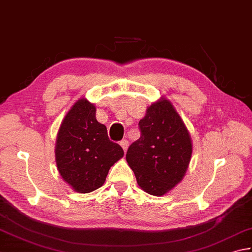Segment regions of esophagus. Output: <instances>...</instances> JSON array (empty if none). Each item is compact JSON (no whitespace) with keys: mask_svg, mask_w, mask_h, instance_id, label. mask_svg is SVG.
<instances>
[{"mask_svg":"<svg viewBox=\"0 0 252 252\" xmlns=\"http://www.w3.org/2000/svg\"><path fill=\"white\" fill-rule=\"evenodd\" d=\"M120 145L122 146V148L124 149V151H126V150H127V148H128V140H127V139H123V140H121Z\"/></svg>","mask_w":252,"mask_h":252,"instance_id":"34e87169","label":"esophagus"}]
</instances>
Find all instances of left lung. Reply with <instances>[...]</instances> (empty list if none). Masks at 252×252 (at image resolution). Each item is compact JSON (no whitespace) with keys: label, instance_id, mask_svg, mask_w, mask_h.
<instances>
[{"label":"left lung","instance_id":"8db88e82","mask_svg":"<svg viewBox=\"0 0 252 252\" xmlns=\"http://www.w3.org/2000/svg\"><path fill=\"white\" fill-rule=\"evenodd\" d=\"M140 138L132 142L126 160L139 187L163 195L183 179L192 156V142L181 117L168 99L154 103L139 122Z\"/></svg>","mask_w":252,"mask_h":252}]
</instances>
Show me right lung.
<instances>
[{
	"mask_svg": "<svg viewBox=\"0 0 252 252\" xmlns=\"http://www.w3.org/2000/svg\"><path fill=\"white\" fill-rule=\"evenodd\" d=\"M96 108L81 98L61 123L56 144V162L63 179L74 191L89 193L101 188L108 170L124 156L110 140L107 129L95 117Z\"/></svg>",
	"mask_w": 252,
	"mask_h": 252,
	"instance_id": "right-lung-1",
	"label": "right lung"
}]
</instances>
